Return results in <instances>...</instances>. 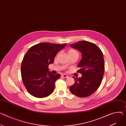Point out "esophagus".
<instances>
[{
  "label": "esophagus",
  "instance_id": "1",
  "mask_svg": "<svg viewBox=\"0 0 126 126\" xmlns=\"http://www.w3.org/2000/svg\"><path fill=\"white\" fill-rule=\"evenodd\" d=\"M61 76L64 78H68V76L66 75V74H62L61 75Z\"/></svg>",
  "mask_w": 126,
  "mask_h": 126
}]
</instances>
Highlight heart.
<instances>
[{"label":"heart","instance_id":"1","mask_svg":"<svg viewBox=\"0 0 126 126\" xmlns=\"http://www.w3.org/2000/svg\"><path fill=\"white\" fill-rule=\"evenodd\" d=\"M68 53L69 56H72V55H77L78 56H79L78 52L77 50L73 49H71L68 50Z\"/></svg>","mask_w":126,"mask_h":126}]
</instances>
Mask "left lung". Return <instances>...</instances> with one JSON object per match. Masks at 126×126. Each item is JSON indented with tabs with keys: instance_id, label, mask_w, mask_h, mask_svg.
<instances>
[{
	"instance_id": "left-lung-1",
	"label": "left lung",
	"mask_w": 126,
	"mask_h": 126,
	"mask_svg": "<svg viewBox=\"0 0 126 126\" xmlns=\"http://www.w3.org/2000/svg\"><path fill=\"white\" fill-rule=\"evenodd\" d=\"M82 54L77 71L82 76L75 78L74 84L69 87L71 93L77 96L85 97L93 94L99 87L105 71V62L101 50L93 43L79 41L71 45Z\"/></svg>"
}]
</instances>
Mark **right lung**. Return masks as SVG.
<instances>
[{
    "instance_id": "1",
    "label": "right lung",
    "mask_w": 126,
    "mask_h": 126,
    "mask_svg": "<svg viewBox=\"0 0 126 126\" xmlns=\"http://www.w3.org/2000/svg\"><path fill=\"white\" fill-rule=\"evenodd\" d=\"M66 44L42 43L31 47L24 57L21 66L22 82L32 95L43 98L50 95L60 74L48 71L49 65L54 62L57 53Z\"/></svg>"
}]
</instances>
